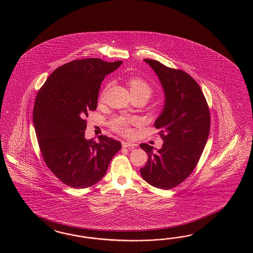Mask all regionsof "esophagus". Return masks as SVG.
<instances>
[{
    "instance_id": "obj_1",
    "label": "esophagus",
    "mask_w": 253,
    "mask_h": 253,
    "mask_svg": "<svg viewBox=\"0 0 253 253\" xmlns=\"http://www.w3.org/2000/svg\"><path fill=\"white\" fill-rule=\"evenodd\" d=\"M123 147H129V148H134L135 147V144H132V143H130V142H126V141H123Z\"/></svg>"
}]
</instances>
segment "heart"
<instances>
[{
  "label": "heart",
  "instance_id": "heart-1",
  "mask_svg": "<svg viewBox=\"0 0 253 253\" xmlns=\"http://www.w3.org/2000/svg\"><path fill=\"white\" fill-rule=\"evenodd\" d=\"M128 84L130 86V91L131 94L139 93L145 95L148 99L152 94V88L150 85L146 83L144 80L140 78H130L128 81ZM133 122V119L125 117V116H120L116 117L111 122V128L113 130L122 133V134H127L129 133V125Z\"/></svg>",
  "mask_w": 253,
  "mask_h": 253
}]
</instances>
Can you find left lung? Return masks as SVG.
Here are the masks:
<instances>
[{"label": "left lung", "instance_id": "left-lung-1", "mask_svg": "<svg viewBox=\"0 0 253 253\" xmlns=\"http://www.w3.org/2000/svg\"><path fill=\"white\" fill-rule=\"evenodd\" d=\"M144 61L159 77L165 100L154 123L161 130L163 144L160 149L140 145L148 155L140 173L148 184L167 190L181 184L196 167L209 137L210 110L199 85L190 75L156 60Z\"/></svg>", "mask_w": 253, "mask_h": 253}]
</instances>
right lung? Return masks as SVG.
Masks as SVG:
<instances>
[{
	"mask_svg": "<svg viewBox=\"0 0 253 253\" xmlns=\"http://www.w3.org/2000/svg\"><path fill=\"white\" fill-rule=\"evenodd\" d=\"M123 61L85 58L57 68L40 89L33 108V124L43 161L64 184L86 188L105 176L122 144L100 135L84 136L85 118L95 110L101 83Z\"/></svg>",
	"mask_w": 253,
	"mask_h": 253,
	"instance_id": "obj_1",
	"label": "right lung"
}]
</instances>
